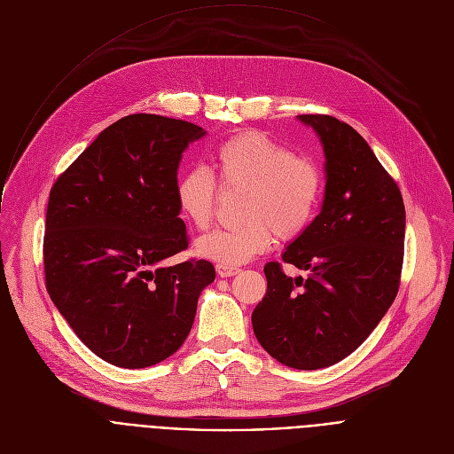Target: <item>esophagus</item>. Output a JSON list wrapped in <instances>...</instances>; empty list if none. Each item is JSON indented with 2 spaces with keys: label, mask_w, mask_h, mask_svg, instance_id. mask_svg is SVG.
I'll return each mask as SVG.
<instances>
[{
  "label": "esophagus",
  "mask_w": 454,
  "mask_h": 454,
  "mask_svg": "<svg viewBox=\"0 0 454 454\" xmlns=\"http://www.w3.org/2000/svg\"><path fill=\"white\" fill-rule=\"evenodd\" d=\"M215 270H217V275H219L221 278L233 277V275H237V273L240 271L237 266H226V264H217V266H215Z\"/></svg>",
  "instance_id": "1"
}]
</instances>
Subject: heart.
I'll return each mask as SVG.
<instances>
[{"label":"heart","instance_id":"heart-1","mask_svg":"<svg viewBox=\"0 0 454 454\" xmlns=\"http://www.w3.org/2000/svg\"><path fill=\"white\" fill-rule=\"evenodd\" d=\"M215 170L224 190H244L239 205V219L244 223L200 237V256L239 266L271 249L273 231L282 239H293L312 221L321 196L319 168L266 133L244 131L228 138L215 153ZM215 201L217 184L208 168L196 167L179 176L176 203L190 226L208 228Z\"/></svg>","mask_w":454,"mask_h":454}]
</instances>
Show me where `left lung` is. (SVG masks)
Wrapping results in <instances>:
<instances>
[{"label": "left lung", "instance_id": "1", "mask_svg": "<svg viewBox=\"0 0 454 454\" xmlns=\"http://www.w3.org/2000/svg\"><path fill=\"white\" fill-rule=\"evenodd\" d=\"M325 154L321 212L282 261L309 271L287 277L268 262V291L251 314L253 333L278 363L317 370L350 356L392 307L404 258L401 190L366 140L329 114H300Z\"/></svg>", "mask_w": 454, "mask_h": 454}]
</instances>
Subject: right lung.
<instances>
[{"instance_id": "right-lung-1", "label": "right lung", "mask_w": 454, "mask_h": 454, "mask_svg": "<svg viewBox=\"0 0 454 454\" xmlns=\"http://www.w3.org/2000/svg\"><path fill=\"white\" fill-rule=\"evenodd\" d=\"M203 127L160 114L111 123L51 186L46 289L79 340L120 368H145L186 340L208 261L160 266L186 249L177 167Z\"/></svg>"}]
</instances>
